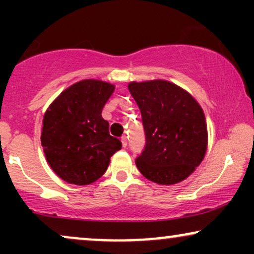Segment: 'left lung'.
I'll return each instance as SVG.
<instances>
[{
  "mask_svg": "<svg viewBox=\"0 0 254 254\" xmlns=\"http://www.w3.org/2000/svg\"><path fill=\"white\" fill-rule=\"evenodd\" d=\"M115 86L82 80L63 90L46 110L42 145L46 160L61 179L89 185L106 172L122 142L101 116ZM117 136V135H115Z\"/></svg>",
  "mask_w": 254,
  "mask_h": 254,
  "instance_id": "left-lung-1",
  "label": "left lung"
}]
</instances>
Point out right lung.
<instances>
[{
  "label": "right lung",
  "instance_id": "obj_1",
  "mask_svg": "<svg viewBox=\"0 0 254 254\" xmlns=\"http://www.w3.org/2000/svg\"><path fill=\"white\" fill-rule=\"evenodd\" d=\"M138 105L145 144L135 160L150 182L172 185L183 182L199 166L208 145L200 106L177 86L164 80L129 83Z\"/></svg>",
  "mask_w": 254,
  "mask_h": 254
}]
</instances>
